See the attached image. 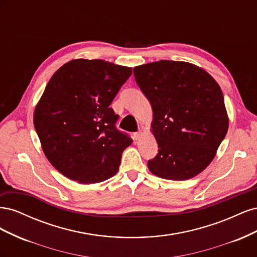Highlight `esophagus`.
I'll list each match as a JSON object with an SVG mask.
<instances>
[{
    "label": "esophagus",
    "instance_id": "esophagus-1",
    "mask_svg": "<svg viewBox=\"0 0 257 257\" xmlns=\"http://www.w3.org/2000/svg\"><path fill=\"white\" fill-rule=\"evenodd\" d=\"M141 136H142V132H141V131L136 132V133H134V139H135V141H138V139L141 138Z\"/></svg>",
    "mask_w": 257,
    "mask_h": 257
}]
</instances>
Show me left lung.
<instances>
[{
    "label": "left lung",
    "instance_id": "1",
    "mask_svg": "<svg viewBox=\"0 0 257 257\" xmlns=\"http://www.w3.org/2000/svg\"><path fill=\"white\" fill-rule=\"evenodd\" d=\"M134 76L153 110L159 153L148 161L150 172L168 180L203 172L228 130L220 85L203 68L178 61L136 66Z\"/></svg>",
    "mask_w": 257,
    "mask_h": 257
}]
</instances>
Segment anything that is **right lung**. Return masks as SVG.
Returning a JSON list of instances; mask_svg holds the SVG:
<instances>
[{
	"instance_id": "obj_1",
	"label": "right lung",
	"mask_w": 257,
	"mask_h": 257,
	"mask_svg": "<svg viewBox=\"0 0 257 257\" xmlns=\"http://www.w3.org/2000/svg\"><path fill=\"white\" fill-rule=\"evenodd\" d=\"M132 68L103 60L69 61L53 74L34 112L46 158L65 177L90 184L119 170L132 138L119 131L110 104Z\"/></svg>"
}]
</instances>
